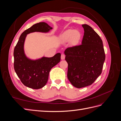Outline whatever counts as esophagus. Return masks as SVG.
Returning a JSON list of instances; mask_svg holds the SVG:
<instances>
[{
	"instance_id": "34e87169",
	"label": "esophagus",
	"mask_w": 121,
	"mask_h": 121,
	"mask_svg": "<svg viewBox=\"0 0 121 121\" xmlns=\"http://www.w3.org/2000/svg\"><path fill=\"white\" fill-rule=\"evenodd\" d=\"M65 58V54H64V53H63V54H61V60H64Z\"/></svg>"
}]
</instances>
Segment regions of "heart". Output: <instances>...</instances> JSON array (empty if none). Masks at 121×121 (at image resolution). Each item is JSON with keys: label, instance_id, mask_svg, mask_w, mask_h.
<instances>
[{"label": "heart", "instance_id": "heart-1", "mask_svg": "<svg viewBox=\"0 0 121 121\" xmlns=\"http://www.w3.org/2000/svg\"><path fill=\"white\" fill-rule=\"evenodd\" d=\"M80 37H81V34L79 32L69 30L62 34L60 37V40L64 42H68L71 40L73 43H76L79 41Z\"/></svg>", "mask_w": 121, "mask_h": 121}]
</instances>
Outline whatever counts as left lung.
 I'll list each match as a JSON object with an SVG mask.
<instances>
[{
  "label": "left lung",
  "instance_id": "left-lung-1",
  "mask_svg": "<svg viewBox=\"0 0 121 121\" xmlns=\"http://www.w3.org/2000/svg\"><path fill=\"white\" fill-rule=\"evenodd\" d=\"M84 33L81 45L65 51L68 64L67 76L74 87L90 85L102 72L105 56L100 36L90 26L82 25Z\"/></svg>",
  "mask_w": 121,
  "mask_h": 121
}]
</instances>
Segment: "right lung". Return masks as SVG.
Instances as JSON below:
<instances>
[{"label": "right lung", "mask_w": 121, "mask_h": 121, "mask_svg": "<svg viewBox=\"0 0 121 121\" xmlns=\"http://www.w3.org/2000/svg\"><path fill=\"white\" fill-rule=\"evenodd\" d=\"M52 27L44 22L33 25L20 36L14 49V69L17 75L26 86L38 89L44 86L48 81L50 69L60 60L61 54L57 53L53 57H43L37 60H31L25 56L24 45L28 34L34 32H48Z\"/></svg>", "instance_id": "1"}]
</instances>
